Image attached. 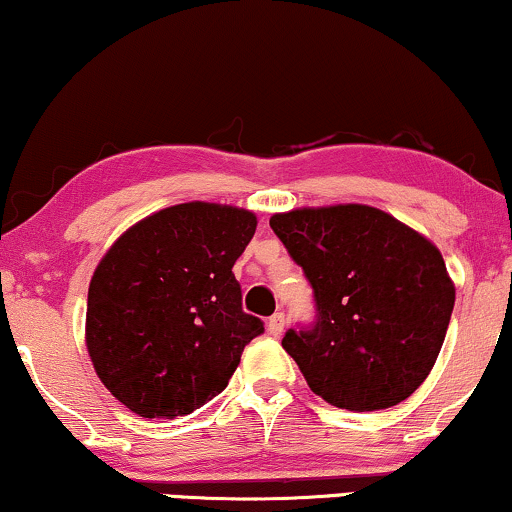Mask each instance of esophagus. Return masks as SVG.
<instances>
[{"mask_svg":"<svg viewBox=\"0 0 512 512\" xmlns=\"http://www.w3.org/2000/svg\"><path fill=\"white\" fill-rule=\"evenodd\" d=\"M266 327H269L271 336H280V334H283V329H285V315L283 313L271 315L269 322H266Z\"/></svg>","mask_w":512,"mask_h":512,"instance_id":"obj_1","label":"esophagus"}]
</instances>
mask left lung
Segmentation results:
<instances>
[{"label": "left lung", "instance_id": "left-lung-1", "mask_svg": "<svg viewBox=\"0 0 512 512\" xmlns=\"http://www.w3.org/2000/svg\"><path fill=\"white\" fill-rule=\"evenodd\" d=\"M269 225L315 290L318 325L283 348L331 406H397L434 369L455 283L427 236L366 204L301 206Z\"/></svg>", "mask_w": 512, "mask_h": 512}]
</instances>
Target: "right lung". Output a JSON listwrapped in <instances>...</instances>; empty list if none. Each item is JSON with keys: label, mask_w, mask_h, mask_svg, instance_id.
<instances>
[{"label": "right lung", "mask_w": 512, "mask_h": 512, "mask_svg": "<svg viewBox=\"0 0 512 512\" xmlns=\"http://www.w3.org/2000/svg\"><path fill=\"white\" fill-rule=\"evenodd\" d=\"M255 229L248 208L187 201L134 222L99 259L85 345L99 380L132 413L174 420L225 390L264 331L243 313L232 273Z\"/></svg>", "instance_id": "obj_1"}]
</instances>
